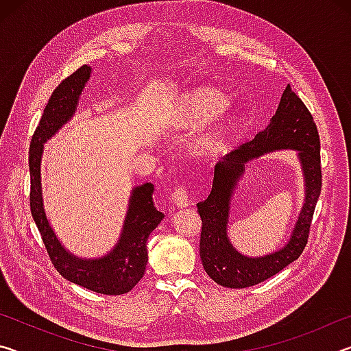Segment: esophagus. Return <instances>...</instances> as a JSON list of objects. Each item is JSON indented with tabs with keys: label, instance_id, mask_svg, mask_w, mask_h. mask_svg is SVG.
<instances>
[{
	"label": "esophagus",
	"instance_id": "obj_1",
	"mask_svg": "<svg viewBox=\"0 0 351 351\" xmlns=\"http://www.w3.org/2000/svg\"><path fill=\"white\" fill-rule=\"evenodd\" d=\"M171 199H173V203L180 207H186L190 204L189 190L186 184L184 182L178 184V186L173 189V193H171Z\"/></svg>",
	"mask_w": 351,
	"mask_h": 351
}]
</instances>
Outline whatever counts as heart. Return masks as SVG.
<instances>
[{
    "mask_svg": "<svg viewBox=\"0 0 351 351\" xmlns=\"http://www.w3.org/2000/svg\"><path fill=\"white\" fill-rule=\"evenodd\" d=\"M223 105V99L218 93L213 90H199L190 99V108L198 117H209L213 112H217ZM221 139V128L215 130L204 139V144L213 147Z\"/></svg>",
    "mask_w": 351,
    "mask_h": 351,
    "instance_id": "b5f03b06",
    "label": "heart"
}]
</instances>
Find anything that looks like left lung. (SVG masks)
<instances>
[{
  "mask_svg": "<svg viewBox=\"0 0 351 351\" xmlns=\"http://www.w3.org/2000/svg\"><path fill=\"white\" fill-rule=\"evenodd\" d=\"M274 147H294L300 152L307 180L306 204L287 247L266 258L249 259L237 253L225 235L228 199L244 162ZM320 189L322 167L316 122L306 105L288 85L268 128L255 134L252 141H246L235 147L223 161L215 165L209 197L197 204L199 217L203 219L199 257L212 280L226 288L252 287L268 280L299 258L308 243Z\"/></svg>",
  "mask_w": 351,
  "mask_h": 351,
  "instance_id": "8db88e82",
  "label": "left lung"
}]
</instances>
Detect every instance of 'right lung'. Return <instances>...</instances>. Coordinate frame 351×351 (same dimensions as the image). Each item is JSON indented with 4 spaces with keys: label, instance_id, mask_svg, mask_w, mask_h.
<instances>
[{
    "label": "right lung",
    "instance_id": "right-lung-1",
    "mask_svg": "<svg viewBox=\"0 0 351 351\" xmlns=\"http://www.w3.org/2000/svg\"><path fill=\"white\" fill-rule=\"evenodd\" d=\"M90 74L91 68L83 64L62 80L47 100L29 147V171H31L29 203L47 255L58 274L94 293L119 295L132 291L144 276L148 260L147 239L164 218V213L156 210L153 204V184L145 182L133 190L121 240L112 252L99 260H82L64 251L47 223L43 199H41L40 161L43 144L74 114L77 100L90 79Z\"/></svg>",
    "mask_w": 351,
    "mask_h": 351
}]
</instances>
